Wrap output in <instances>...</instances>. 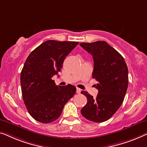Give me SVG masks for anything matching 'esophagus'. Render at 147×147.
Returning <instances> with one entry per match:
<instances>
[{
  "label": "esophagus",
  "instance_id": "obj_1",
  "mask_svg": "<svg viewBox=\"0 0 147 147\" xmlns=\"http://www.w3.org/2000/svg\"><path fill=\"white\" fill-rule=\"evenodd\" d=\"M80 92H81V90H80V88H76V93H77V94H80Z\"/></svg>",
  "mask_w": 147,
  "mask_h": 147
}]
</instances>
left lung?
<instances>
[{"label": "left lung", "instance_id": "obj_1", "mask_svg": "<svg viewBox=\"0 0 147 147\" xmlns=\"http://www.w3.org/2000/svg\"><path fill=\"white\" fill-rule=\"evenodd\" d=\"M80 45L93 57L92 78L98 82L95 86L98 90L95 98L86 91L81 92L87 103L80 112L88 121L102 123L110 119L123 102L129 82L128 68L121 54L105 41Z\"/></svg>", "mask_w": 147, "mask_h": 147}]
</instances>
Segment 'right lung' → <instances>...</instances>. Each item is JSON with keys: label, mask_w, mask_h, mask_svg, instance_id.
<instances>
[{"label": "right lung", "mask_w": 147, "mask_h": 147, "mask_svg": "<svg viewBox=\"0 0 147 147\" xmlns=\"http://www.w3.org/2000/svg\"><path fill=\"white\" fill-rule=\"evenodd\" d=\"M78 44L49 40L26 59L20 74L22 94L28 112L36 121L42 123L56 121L75 94V86H57L52 78L61 71L66 57Z\"/></svg>", "instance_id": "right-lung-1"}]
</instances>
